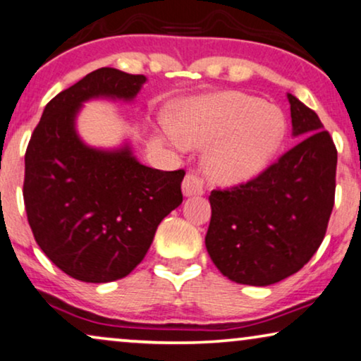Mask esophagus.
<instances>
[{
  "instance_id": "34e87169",
  "label": "esophagus",
  "mask_w": 361,
  "mask_h": 361,
  "mask_svg": "<svg viewBox=\"0 0 361 361\" xmlns=\"http://www.w3.org/2000/svg\"><path fill=\"white\" fill-rule=\"evenodd\" d=\"M183 195L185 196H200L203 195V181L195 173H188L183 180Z\"/></svg>"
}]
</instances>
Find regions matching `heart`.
<instances>
[{
    "instance_id": "obj_1",
    "label": "heart",
    "mask_w": 361,
    "mask_h": 361,
    "mask_svg": "<svg viewBox=\"0 0 361 361\" xmlns=\"http://www.w3.org/2000/svg\"><path fill=\"white\" fill-rule=\"evenodd\" d=\"M173 145L208 147L204 171L214 183L233 186L266 170L286 137L284 114L239 92H218L186 102L175 130L165 123Z\"/></svg>"
}]
</instances>
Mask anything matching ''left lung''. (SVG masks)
Listing matches in <instances>:
<instances>
[{"instance_id": "left-lung-1", "label": "left lung", "mask_w": 361, "mask_h": 361, "mask_svg": "<svg viewBox=\"0 0 361 361\" xmlns=\"http://www.w3.org/2000/svg\"><path fill=\"white\" fill-rule=\"evenodd\" d=\"M287 100L299 142L246 185L209 195L206 249L238 284L271 286L300 271L334 209L337 148L314 110L292 94Z\"/></svg>"}]
</instances>
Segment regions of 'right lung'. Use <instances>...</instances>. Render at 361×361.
Segmentation results:
<instances>
[{
    "label": "right lung",
    "instance_id": "obj_1",
    "mask_svg": "<svg viewBox=\"0 0 361 361\" xmlns=\"http://www.w3.org/2000/svg\"><path fill=\"white\" fill-rule=\"evenodd\" d=\"M145 82V75L114 67L90 72L46 105L27 145V221L42 252L77 281L104 284L128 276L161 219L183 201V170L145 166L130 143L90 147L77 132L84 102H132Z\"/></svg>",
    "mask_w": 361,
    "mask_h": 361
}]
</instances>
